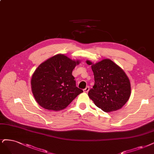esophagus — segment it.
Returning <instances> with one entry per match:
<instances>
[{"instance_id":"1","label":"esophagus","mask_w":154,"mask_h":154,"mask_svg":"<svg viewBox=\"0 0 154 154\" xmlns=\"http://www.w3.org/2000/svg\"><path fill=\"white\" fill-rule=\"evenodd\" d=\"M88 91H89V87H88V86H87L85 88L83 89V91H84L85 92H88Z\"/></svg>"}]
</instances>
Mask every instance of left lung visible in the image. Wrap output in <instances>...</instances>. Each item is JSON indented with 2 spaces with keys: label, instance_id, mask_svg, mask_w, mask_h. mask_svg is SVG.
<instances>
[{
  "label": "left lung",
  "instance_id": "8db88e82",
  "mask_svg": "<svg viewBox=\"0 0 154 154\" xmlns=\"http://www.w3.org/2000/svg\"><path fill=\"white\" fill-rule=\"evenodd\" d=\"M91 65L95 83L88 95L94 104L105 112L120 109L131 95L129 79L122 69L112 60L106 59Z\"/></svg>",
  "mask_w": 154,
  "mask_h": 154
}]
</instances>
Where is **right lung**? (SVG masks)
<instances>
[{
    "instance_id": "add662e5",
    "label": "right lung",
    "mask_w": 154,
    "mask_h": 154,
    "mask_svg": "<svg viewBox=\"0 0 154 154\" xmlns=\"http://www.w3.org/2000/svg\"><path fill=\"white\" fill-rule=\"evenodd\" d=\"M79 60H72L58 54L38 66L32 76L31 88L34 97L41 107L48 110L66 108L83 92L76 86L72 70Z\"/></svg>"
}]
</instances>
